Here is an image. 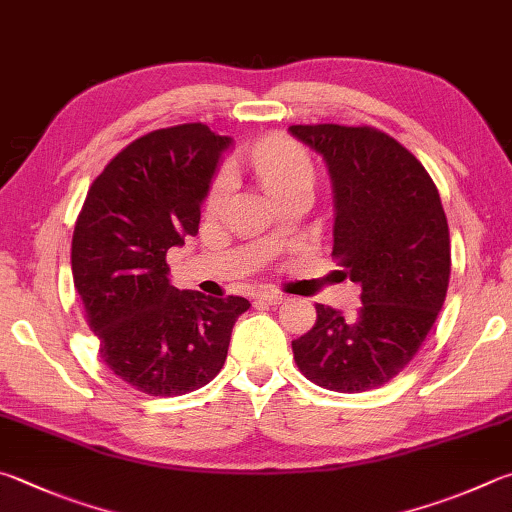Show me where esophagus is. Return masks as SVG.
<instances>
[{"instance_id":"34e87169","label":"esophagus","mask_w":512,"mask_h":512,"mask_svg":"<svg viewBox=\"0 0 512 512\" xmlns=\"http://www.w3.org/2000/svg\"><path fill=\"white\" fill-rule=\"evenodd\" d=\"M257 300L271 304V306H277V304H282L286 300V295L280 293V291H262V293H257Z\"/></svg>"}]
</instances>
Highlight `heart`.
<instances>
[{
	"instance_id": "b5f03b06",
	"label": "heart",
	"mask_w": 512,
	"mask_h": 512,
	"mask_svg": "<svg viewBox=\"0 0 512 512\" xmlns=\"http://www.w3.org/2000/svg\"><path fill=\"white\" fill-rule=\"evenodd\" d=\"M250 163H253L259 179H262L266 190L271 194L280 192L286 185L300 179H313V165L309 161V156L304 154L300 145H295L291 141H271L257 145L255 150L250 152ZM230 188L232 172L228 167H224L210 185L208 206L217 208L219 203L226 199Z\"/></svg>"
}]
</instances>
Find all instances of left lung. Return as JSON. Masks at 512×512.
I'll return each mask as SVG.
<instances>
[{"label":"left lung","instance_id":"obj_1","mask_svg":"<svg viewBox=\"0 0 512 512\" xmlns=\"http://www.w3.org/2000/svg\"><path fill=\"white\" fill-rule=\"evenodd\" d=\"M327 165L333 255L360 284L345 318L315 304V327L293 340L302 374L331 392H367L394 378L432 331L450 282V230L421 161L371 127L293 125Z\"/></svg>","mask_w":512,"mask_h":512}]
</instances>
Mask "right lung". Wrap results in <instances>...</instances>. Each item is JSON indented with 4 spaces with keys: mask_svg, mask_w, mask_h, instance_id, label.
I'll use <instances>...</instances> for the list:
<instances>
[{
    "mask_svg": "<svg viewBox=\"0 0 512 512\" xmlns=\"http://www.w3.org/2000/svg\"><path fill=\"white\" fill-rule=\"evenodd\" d=\"M201 123L145 134L91 183L73 230V284L100 358L136 389L181 396L224 367L246 297L179 291L167 250L199 232L201 206L232 147Z\"/></svg>",
    "mask_w": 512,
    "mask_h": 512,
    "instance_id": "obj_1",
    "label": "right lung"
}]
</instances>
